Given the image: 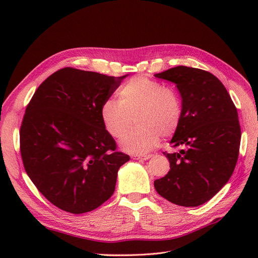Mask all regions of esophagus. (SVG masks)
<instances>
[{"label": "esophagus", "mask_w": 258, "mask_h": 258, "mask_svg": "<svg viewBox=\"0 0 258 258\" xmlns=\"http://www.w3.org/2000/svg\"><path fill=\"white\" fill-rule=\"evenodd\" d=\"M151 157V155H132V158L133 160H149V158Z\"/></svg>", "instance_id": "1"}]
</instances>
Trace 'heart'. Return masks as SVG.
Masks as SVG:
<instances>
[{
	"label": "heart",
	"instance_id": "obj_1",
	"mask_svg": "<svg viewBox=\"0 0 258 258\" xmlns=\"http://www.w3.org/2000/svg\"><path fill=\"white\" fill-rule=\"evenodd\" d=\"M118 102L106 100L100 109L106 132L120 139L132 124L136 127L120 141L126 152L142 154L156 146L161 136L169 138L182 120V101L173 87L146 76H135L117 91Z\"/></svg>",
	"mask_w": 258,
	"mask_h": 258
}]
</instances>
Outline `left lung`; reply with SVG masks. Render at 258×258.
Here are the masks:
<instances>
[{"label":"left lung","instance_id":"left-lung-1","mask_svg":"<svg viewBox=\"0 0 258 258\" xmlns=\"http://www.w3.org/2000/svg\"><path fill=\"white\" fill-rule=\"evenodd\" d=\"M176 84L182 96V120L164 152L169 172L154 187L164 199L185 207L210 201L231 178L236 166L240 126L237 109L225 86L204 70L176 67L155 74Z\"/></svg>","mask_w":258,"mask_h":258}]
</instances>
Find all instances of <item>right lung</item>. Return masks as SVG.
<instances>
[{
	"label": "right lung",
	"mask_w": 258,
	"mask_h": 258,
	"mask_svg": "<svg viewBox=\"0 0 258 258\" xmlns=\"http://www.w3.org/2000/svg\"><path fill=\"white\" fill-rule=\"evenodd\" d=\"M126 76L64 68L27 104L20 130L22 161L33 184L59 210L91 212L114 193L118 168L130 156L116 151L100 109Z\"/></svg>",
	"instance_id": "1"
}]
</instances>
